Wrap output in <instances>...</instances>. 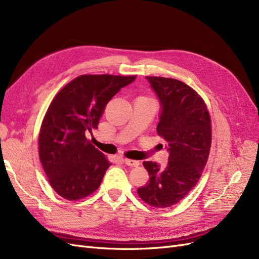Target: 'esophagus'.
Wrapping results in <instances>:
<instances>
[{
	"mask_svg": "<svg viewBox=\"0 0 259 259\" xmlns=\"http://www.w3.org/2000/svg\"><path fill=\"white\" fill-rule=\"evenodd\" d=\"M124 163L126 164V165L133 166V167H137L139 165V161L132 160V159H124Z\"/></svg>",
	"mask_w": 259,
	"mask_h": 259,
	"instance_id": "esophagus-1",
	"label": "esophagus"
}]
</instances>
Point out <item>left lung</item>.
<instances>
[{
	"instance_id": "left-lung-1",
	"label": "left lung",
	"mask_w": 259,
	"mask_h": 259,
	"mask_svg": "<svg viewBox=\"0 0 259 259\" xmlns=\"http://www.w3.org/2000/svg\"><path fill=\"white\" fill-rule=\"evenodd\" d=\"M147 79L162 106L156 132L169 155L165 167L143 163L150 178L137 193L148 205L165 208L183 200L199 182L210 150V116L204 100L189 85L171 77Z\"/></svg>"
}]
</instances>
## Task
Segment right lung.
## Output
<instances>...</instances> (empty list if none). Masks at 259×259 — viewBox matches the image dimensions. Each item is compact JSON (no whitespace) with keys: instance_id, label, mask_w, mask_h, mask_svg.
Here are the masks:
<instances>
[{"instance_id":"obj_1","label":"right lung","mask_w":259,"mask_h":259,"mask_svg":"<svg viewBox=\"0 0 259 259\" xmlns=\"http://www.w3.org/2000/svg\"><path fill=\"white\" fill-rule=\"evenodd\" d=\"M136 75L83 74L54 97L38 133V155L53 189L69 201L98 189L111 165L86 138L98 126L106 105Z\"/></svg>"}]
</instances>
